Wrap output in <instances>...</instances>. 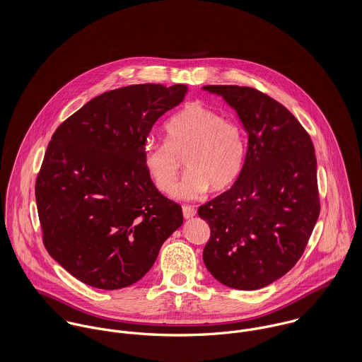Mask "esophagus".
<instances>
[{
	"label": "esophagus",
	"instance_id": "34e87169",
	"mask_svg": "<svg viewBox=\"0 0 362 362\" xmlns=\"http://www.w3.org/2000/svg\"><path fill=\"white\" fill-rule=\"evenodd\" d=\"M182 214H184L185 218H191L197 214V210H195V207L182 206Z\"/></svg>",
	"mask_w": 362,
	"mask_h": 362
}]
</instances>
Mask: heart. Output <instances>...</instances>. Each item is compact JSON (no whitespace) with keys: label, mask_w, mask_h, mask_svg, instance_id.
<instances>
[{"label":"heart","mask_w":362,"mask_h":362,"mask_svg":"<svg viewBox=\"0 0 362 362\" xmlns=\"http://www.w3.org/2000/svg\"><path fill=\"white\" fill-rule=\"evenodd\" d=\"M164 141L144 148V165L158 191L171 192L185 156L188 173L175 189L181 199H198L210 188L221 192L233 187L248 153L243 124L201 102L185 104L167 119Z\"/></svg>","instance_id":"b5f03b06"}]
</instances>
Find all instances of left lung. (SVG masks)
Segmentation results:
<instances>
[{"instance_id":"1","label":"left lung","mask_w":362,"mask_h":362,"mask_svg":"<svg viewBox=\"0 0 362 362\" xmlns=\"http://www.w3.org/2000/svg\"><path fill=\"white\" fill-rule=\"evenodd\" d=\"M204 89L230 104L248 134L238 180L198 209L210 227L204 262L221 284L258 290L294 267L319 217L313 144L283 104L254 88Z\"/></svg>"}]
</instances>
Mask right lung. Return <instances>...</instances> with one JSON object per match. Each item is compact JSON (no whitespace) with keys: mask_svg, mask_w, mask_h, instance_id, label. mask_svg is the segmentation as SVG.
Returning <instances> with one entry per match:
<instances>
[{"mask_svg":"<svg viewBox=\"0 0 362 362\" xmlns=\"http://www.w3.org/2000/svg\"><path fill=\"white\" fill-rule=\"evenodd\" d=\"M185 85L144 83L92 99L54 132L36 180L47 252L82 283L118 290L141 280L182 209L158 192L144 165L156 121Z\"/></svg>","mask_w":362,"mask_h":362,"instance_id":"right-lung-1","label":"right lung"}]
</instances>
